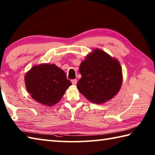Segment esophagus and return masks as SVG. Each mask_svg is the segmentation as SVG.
I'll use <instances>...</instances> for the list:
<instances>
[{
  "mask_svg": "<svg viewBox=\"0 0 155 155\" xmlns=\"http://www.w3.org/2000/svg\"><path fill=\"white\" fill-rule=\"evenodd\" d=\"M72 84L73 85H77V79H74V80H72Z\"/></svg>",
  "mask_w": 155,
  "mask_h": 155,
  "instance_id": "1",
  "label": "esophagus"
}]
</instances>
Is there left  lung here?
<instances>
[{
  "instance_id": "left-lung-1",
  "label": "left lung",
  "mask_w": 155,
  "mask_h": 155,
  "mask_svg": "<svg viewBox=\"0 0 155 155\" xmlns=\"http://www.w3.org/2000/svg\"><path fill=\"white\" fill-rule=\"evenodd\" d=\"M81 78L77 87L89 101L102 104L112 99L122 87L123 76L118 60L95 48L79 67Z\"/></svg>"
}]
</instances>
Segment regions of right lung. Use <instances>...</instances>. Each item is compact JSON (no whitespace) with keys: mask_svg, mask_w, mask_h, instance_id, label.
Returning a JSON list of instances; mask_svg holds the SVG:
<instances>
[{"mask_svg":"<svg viewBox=\"0 0 155 155\" xmlns=\"http://www.w3.org/2000/svg\"><path fill=\"white\" fill-rule=\"evenodd\" d=\"M25 82L32 98L47 107L58 103L72 85L64 70L54 64L34 65L26 73Z\"/></svg>","mask_w":155,"mask_h":155,"instance_id":"1","label":"right lung"}]
</instances>
